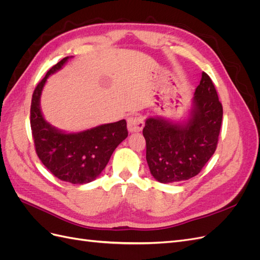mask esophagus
Returning <instances> with one entry per match:
<instances>
[{
    "label": "esophagus",
    "mask_w": 260,
    "mask_h": 260,
    "mask_svg": "<svg viewBox=\"0 0 260 260\" xmlns=\"http://www.w3.org/2000/svg\"><path fill=\"white\" fill-rule=\"evenodd\" d=\"M144 127L143 118L141 116H132L128 119V130L130 133H137L142 131Z\"/></svg>",
    "instance_id": "34e87169"
}]
</instances>
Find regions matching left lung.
Returning <instances> with one entry per match:
<instances>
[{
	"instance_id": "obj_1",
	"label": "left lung",
	"mask_w": 260,
	"mask_h": 260,
	"mask_svg": "<svg viewBox=\"0 0 260 260\" xmlns=\"http://www.w3.org/2000/svg\"><path fill=\"white\" fill-rule=\"evenodd\" d=\"M222 114L215 85L203 73L182 118L147 117L143 136L154 179L160 183H176L199 175L216 151Z\"/></svg>"
}]
</instances>
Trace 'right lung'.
<instances>
[{"label": "right lung", "instance_id": "1", "mask_svg": "<svg viewBox=\"0 0 260 260\" xmlns=\"http://www.w3.org/2000/svg\"><path fill=\"white\" fill-rule=\"evenodd\" d=\"M72 57L58 61L37 85L31 100L30 124L36 152L44 166L61 181L85 184L101 175L116 147L128 137V130L124 119L79 132L60 130L45 120L40 104L44 85Z\"/></svg>", "mask_w": 260, "mask_h": 260}]
</instances>
